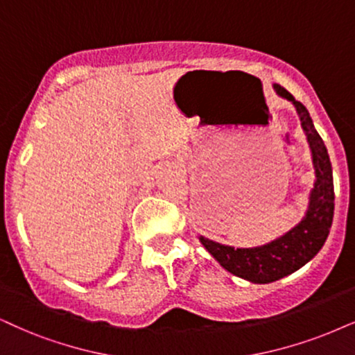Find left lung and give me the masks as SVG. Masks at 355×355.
I'll use <instances>...</instances> for the list:
<instances>
[{"mask_svg":"<svg viewBox=\"0 0 355 355\" xmlns=\"http://www.w3.org/2000/svg\"><path fill=\"white\" fill-rule=\"evenodd\" d=\"M282 98L291 101L302 119L311 147L313 164L316 170V182L309 195L308 211L293 230L270 244L254 249H234L200 236L205 249L232 275L245 278L252 284H270L290 273L297 272L320 252L329 234L334 216V185L333 168L322 139L313 125L308 110L297 101L291 93L280 85H273Z\"/></svg>","mask_w":355,"mask_h":355,"instance_id":"left-lung-1","label":"left lung"}]
</instances>
